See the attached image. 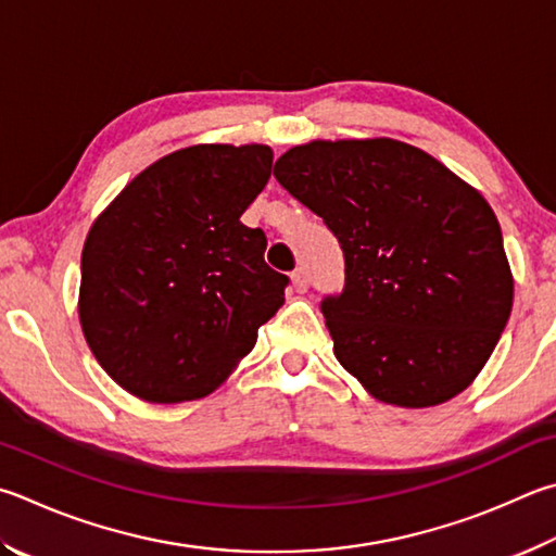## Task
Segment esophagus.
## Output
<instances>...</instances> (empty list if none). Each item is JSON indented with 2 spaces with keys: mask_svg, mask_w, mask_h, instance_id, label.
Listing matches in <instances>:
<instances>
[{
  "mask_svg": "<svg viewBox=\"0 0 556 556\" xmlns=\"http://www.w3.org/2000/svg\"><path fill=\"white\" fill-rule=\"evenodd\" d=\"M291 287H294V289L299 291V294H304V291L308 289V277H306L304 269L291 271Z\"/></svg>",
  "mask_w": 556,
  "mask_h": 556,
  "instance_id": "esophagus-1",
  "label": "esophagus"
}]
</instances>
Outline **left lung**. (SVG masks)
<instances>
[{
	"label": "left lung",
	"instance_id": "8db88e82",
	"mask_svg": "<svg viewBox=\"0 0 556 556\" xmlns=\"http://www.w3.org/2000/svg\"><path fill=\"white\" fill-rule=\"evenodd\" d=\"M275 177L345 252L323 301L332 352L377 401L430 408L479 377L513 308L498 218L479 189L393 138L311 140Z\"/></svg>",
	"mask_w": 556,
	"mask_h": 556
}]
</instances>
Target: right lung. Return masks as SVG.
Wrapping results in <instances>:
<instances>
[{"label":"right lung","instance_id":"right-lung-1","mask_svg":"<svg viewBox=\"0 0 556 556\" xmlns=\"http://www.w3.org/2000/svg\"><path fill=\"white\" fill-rule=\"evenodd\" d=\"M271 148L201 143L146 167L83 248L79 326L121 389L148 403L216 391L285 304L267 238L240 216L271 175Z\"/></svg>","mask_w":556,"mask_h":556}]
</instances>
